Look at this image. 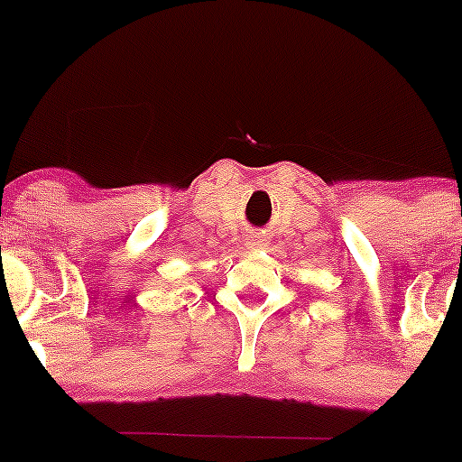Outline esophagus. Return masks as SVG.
I'll return each mask as SVG.
<instances>
[{"mask_svg":"<svg viewBox=\"0 0 462 462\" xmlns=\"http://www.w3.org/2000/svg\"><path fill=\"white\" fill-rule=\"evenodd\" d=\"M265 245L268 244H265L263 236H259V235H250L248 241H245V248L253 250V253H259V250H263Z\"/></svg>","mask_w":462,"mask_h":462,"instance_id":"1","label":"esophagus"}]
</instances>
